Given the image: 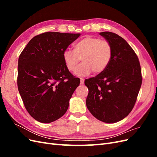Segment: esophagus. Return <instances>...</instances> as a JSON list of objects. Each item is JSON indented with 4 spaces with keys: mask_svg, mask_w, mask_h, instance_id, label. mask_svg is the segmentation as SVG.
<instances>
[{
    "mask_svg": "<svg viewBox=\"0 0 157 157\" xmlns=\"http://www.w3.org/2000/svg\"><path fill=\"white\" fill-rule=\"evenodd\" d=\"M80 84H81V85L84 84V79L82 78H80Z\"/></svg>",
    "mask_w": 157,
    "mask_h": 157,
    "instance_id": "1",
    "label": "esophagus"
}]
</instances>
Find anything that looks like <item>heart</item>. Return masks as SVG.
<instances>
[{
    "label": "heart",
    "instance_id": "1",
    "mask_svg": "<svg viewBox=\"0 0 157 157\" xmlns=\"http://www.w3.org/2000/svg\"><path fill=\"white\" fill-rule=\"evenodd\" d=\"M113 56L110 42L98 37L86 36L76 42L73 50L63 52V58L66 68L73 71L77 67L80 59L82 63L76 69L75 74L84 77L92 73L98 75L107 68Z\"/></svg>",
    "mask_w": 157,
    "mask_h": 157
}]
</instances>
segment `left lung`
<instances>
[{"label":"left lung","mask_w":157,"mask_h":157,"mask_svg":"<svg viewBox=\"0 0 157 157\" xmlns=\"http://www.w3.org/2000/svg\"><path fill=\"white\" fill-rule=\"evenodd\" d=\"M99 35L111 43L113 56L104 72L85 80L90 90L86 103L97 119L115 123L129 115L135 105L142 82L141 67L135 52L123 38L108 31Z\"/></svg>","instance_id":"left-lung-1"}]
</instances>
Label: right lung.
<instances>
[{
  "instance_id": "right-lung-1",
  "label": "right lung",
  "mask_w": 157,
  "mask_h": 157,
  "mask_svg": "<svg viewBox=\"0 0 157 157\" xmlns=\"http://www.w3.org/2000/svg\"><path fill=\"white\" fill-rule=\"evenodd\" d=\"M80 35L42 33L28 42L19 57L18 90L27 111L36 121L50 123L67 111L80 79L66 68L63 54Z\"/></svg>"
}]
</instances>
